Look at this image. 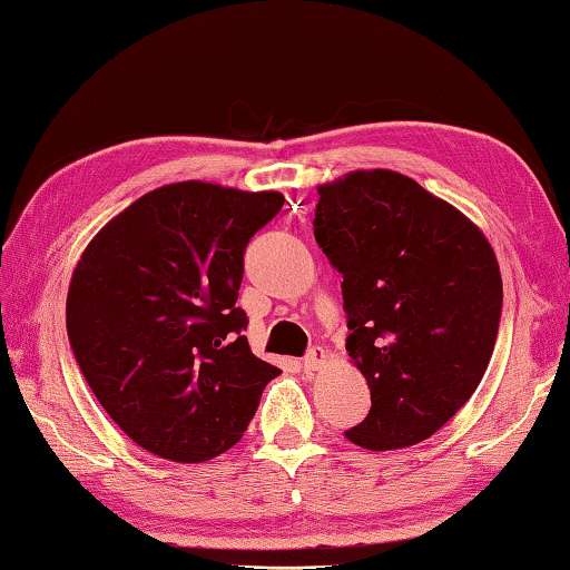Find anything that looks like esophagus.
Returning <instances> with one entry per match:
<instances>
[{"label":"esophagus","mask_w":570,"mask_h":570,"mask_svg":"<svg viewBox=\"0 0 570 570\" xmlns=\"http://www.w3.org/2000/svg\"><path fill=\"white\" fill-rule=\"evenodd\" d=\"M324 361H326V351L321 348V346H314L304 356V371H316L321 364H324Z\"/></svg>","instance_id":"esophagus-1"}]
</instances>
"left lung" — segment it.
I'll return each instance as SVG.
<instances>
[{
	"label": "left lung",
	"instance_id": "1",
	"mask_svg": "<svg viewBox=\"0 0 570 570\" xmlns=\"http://www.w3.org/2000/svg\"><path fill=\"white\" fill-rule=\"evenodd\" d=\"M314 236L344 276L346 351L371 411L346 439L368 451L433 436L481 384L503 306L491 244L439 196L389 169L318 186Z\"/></svg>",
	"mask_w": 570,
	"mask_h": 570
}]
</instances>
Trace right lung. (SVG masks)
Here are the masks:
<instances>
[{
    "label": "right lung",
    "instance_id": "1",
    "mask_svg": "<svg viewBox=\"0 0 570 570\" xmlns=\"http://www.w3.org/2000/svg\"><path fill=\"white\" fill-rule=\"evenodd\" d=\"M278 191L179 181L144 194L81 254L67 334L97 401L154 456L199 463L244 436L282 374L252 354L236 306L244 252Z\"/></svg>",
    "mask_w": 570,
    "mask_h": 570
}]
</instances>
